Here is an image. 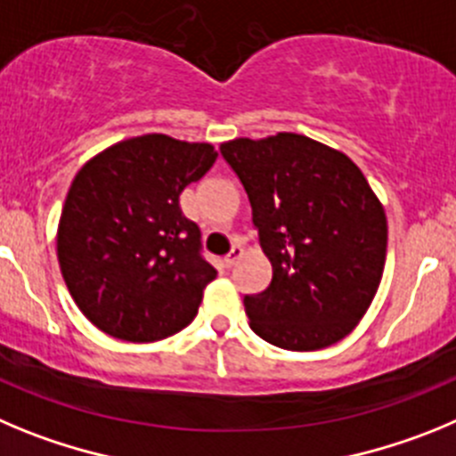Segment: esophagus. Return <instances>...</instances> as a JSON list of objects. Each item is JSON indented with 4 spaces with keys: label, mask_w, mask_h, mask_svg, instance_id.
I'll use <instances>...</instances> for the list:
<instances>
[{
    "label": "esophagus",
    "mask_w": 456,
    "mask_h": 456,
    "mask_svg": "<svg viewBox=\"0 0 456 456\" xmlns=\"http://www.w3.org/2000/svg\"><path fill=\"white\" fill-rule=\"evenodd\" d=\"M243 254H245L243 245H238V243H236L232 249H229L227 256H224V265H227V268H232V265H236L238 261L243 258Z\"/></svg>",
    "instance_id": "34e87169"
}]
</instances>
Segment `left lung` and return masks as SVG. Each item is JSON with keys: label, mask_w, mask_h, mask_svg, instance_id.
Returning a JSON list of instances; mask_svg holds the SVG:
<instances>
[{"label": "left lung", "mask_w": 456, "mask_h": 456, "mask_svg": "<svg viewBox=\"0 0 456 456\" xmlns=\"http://www.w3.org/2000/svg\"><path fill=\"white\" fill-rule=\"evenodd\" d=\"M252 204L273 281L245 295L254 334L293 352L346 338L370 306L387 261V213L343 151L299 134L220 145Z\"/></svg>", "instance_id": "8db88e82"}]
</instances>
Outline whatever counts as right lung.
I'll return each mask as SVG.
<instances>
[{
	"instance_id": "right-lung-1",
	"label": "right lung",
	"mask_w": 456,
	"mask_h": 456,
	"mask_svg": "<svg viewBox=\"0 0 456 456\" xmlns=\"http://www.w3.org/2000/svg\"><path fill=\"white\" fill-rule=\"evenodd\" d=\"M208 142L129 138L90 159L69 186L56 233L65 286L104 334L151 343L191 325L216 268L179 207L211 170Z\"/></svg>"
}]
</instances>
